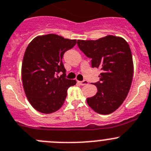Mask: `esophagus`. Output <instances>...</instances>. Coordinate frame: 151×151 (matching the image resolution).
I'll use <instances>...</instances> for the list:
<instances>
[{"label":"esophagus","mask_w":151,"mask_h":151,"mask_svg":"<svg viewBox=\"0 0 151 151\" xmlns=\"http://www.w3.org/2000/svg\"><path fill=\"white\" fill-rule=\"evenodd\" d=\"M78 83H79L82 86H84V85H87V84H88V81H86V80H84V81H78Z\"/></svg>","instance_id":"esophagus-1"}]
</instances>
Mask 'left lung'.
Returning <instances> with one entry per match:
<instances>
[{
    "label": "left lung",
    "instance_id": "8db88e82",
    "mask_svg": "<svg viewBox=\"0 0 151 151\" xmlns=\"http://www.w3.org/2000/svg\"><path fill=\"white\" fill-rule=\"evenodd\" d=\"M78 47L91 58L92 67L100 68L99 81L95 83L97 93L87 99L96 113L107 115L117 110L131 86L133 63L130 46L124 38L107 35L96 41L78 40Z\"/></svg>",
    "mask_w": 151,
    "mask_h": 151
}]
</instances>
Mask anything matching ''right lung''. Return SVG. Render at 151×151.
Returning a JSON list of instances; mask_svg holds the SVG:
<instances>
[{
  "instance_id": "obj_1",
  "label": "right lung",
  "mask_w": 151,
  "mask_h": 151,
  "mask_svg": "<svg viewBox=\"0 0 151 151\" xmlns=\"http://www.w3.org/2000/svg\"><path fill=\"white\" fill-rule=\"evenodd\" d=\"M76 40L55 34L38 36L29 44L21 69L23 86L27 99L38 112L52 113L59 110L67 97V89L76 84L66 78L63 55ZM62 72L61 77L58 73Z\"/></svg>"
}]
</instances>
